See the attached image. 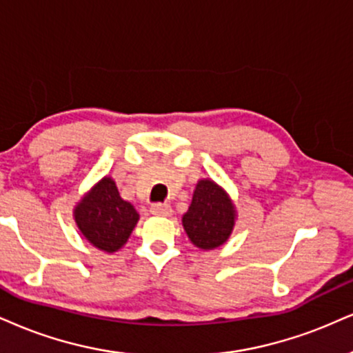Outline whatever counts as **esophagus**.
<instances>
[{"instance_id": "34e87169", "label": "esophagus", "mask_w": 353, "mask_h": 353, "mask_svg": "<svg viewBox=\"0 0 353 353\" xmlns=\"http://www.w3.org/2000/svg\"><path fill=\"white\" fill-rule=\"evenodd\" d=\"M150 212L154 216H160V217H168L172 216V208L168 206V204H154V206L150 208Z\"/></svg>"}]
</instances>
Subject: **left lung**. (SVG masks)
I'll list each match as a JSON object with an SVG mask.
<instances>
[{"label": "left lung", "instance_id": "8db88e82", "mask_svg": "<svg viewBox=\"0 0 353 353\" xmlns=\"http://www.w3.org/2000/svg\"><path fill=\"white\" fill-rule=\"evenodd\" d=\"M237 221L236 204L223 186L211 178L199 180L188 211L181 217L186 236L194 247L214 250L224 245Z\"/></svg>", "mask_w": 353, "mask_h": 353}]
</instances>
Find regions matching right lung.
I'll return each mask as SVG.
<instances>
[{
	"mask_svg": "<svg viewBox=\"0 0 353 353\" xmlns=\"http://www.w3.org/2000/svg\"><path fill=\"white\" fill-rule=\"evenodd\" d=\"M73 219L91 245L106 254H114L123 249L137 225L139 212L121 198L116 181L106 175L77 203Z\"/></svg>",
	"mask_w": 353,
	"mask_h": 353,
	"instance_id": "right-lung-1",
	"label": "right lung"
}]
</instances>
